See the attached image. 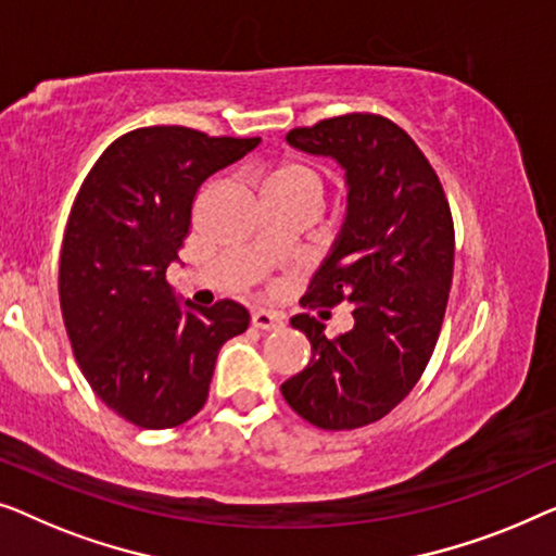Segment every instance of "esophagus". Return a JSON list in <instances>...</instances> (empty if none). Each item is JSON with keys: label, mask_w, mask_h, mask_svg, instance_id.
<instances>
[{"label": "esophagus", "mask_w": 556, "mask_h": 556, "mask_svg": "<svg viewBox=\"0 0 556 556\" xmlns=\"http://www.w3.org/2000/svg\"><path fill=\"white\" fill-rule=\"evenodd\" d=\"M252 325L256 330H264V332H277L285 327V319L277 312H269V309H254L252 312Z\"/></svg>", "instance_id": "1"}]
</instances>
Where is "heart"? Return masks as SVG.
Listing matches in <instances>:
<instances>
[{
	"mask_svg": "<svg viewBox=\"0 0 556 556\" xmlns=\"http://www.w3.org/2000/svg\"><path fill=\"white\" fill-rule=\"evenodd\" d=\"M269 186H296L323 193V174L307 161H287L269 176Z\"/></svg>",
	"mask_w": 556,
	"mask_h": 556,
	"instance_id": "heart-1",
	"label": "heart"
}]
</instances>
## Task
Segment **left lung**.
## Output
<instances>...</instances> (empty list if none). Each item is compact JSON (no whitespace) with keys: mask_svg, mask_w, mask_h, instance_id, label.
<instances>
[{"mask_svg":"<svg viewBox=\"0 0 556 556\" xmlns=\"http://www.w3.org/2000/svg\"><path fill=\"white\" fill-rule=\"evenodd\" d=\"M287 143L345 168V222L302 304L350 302L355 327L330 340L315 317L289 319L312 359L281 395L312 426L353 431L388 416L433 355L453 277L451 208L416 140L382 115L319 121Z\"/></svg>","mask_w":556,"mask_h":556,"instance_id":"1","label":"left lung"}]
</instances>
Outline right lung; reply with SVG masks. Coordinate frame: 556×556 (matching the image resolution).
Masks as SVG:
<instances>
[{"mask_svg":"<svg viewBox=\"0 0 556 556\" xmlns=\"http://www.w3.org/2000/svg\"><path fill=\"white\" fill-rule=\"evenodd\" d=\"M260 138L151 125L113 140L70 211L60 307L77 365L108 408L138 428H174L208 397L218 350L249 327L231 300L199 309L166 281L211 174Z\"/></svg>","mask_w":556,"mask_h":556,"instance_id":"add662e5","label":"right lung"}]
</instances>
